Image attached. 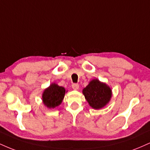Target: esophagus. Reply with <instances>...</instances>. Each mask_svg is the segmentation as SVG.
Instances as JSON below:
<instances>
[{"instance_id": "obj_1", "label": "esophagus", "mask_w": 150, "mask_h": 150, "mask_svg": "<svg viewBox=\"0 0 150 150\" xmlns=\"http://www.w3.org/2000/svg\"><path fill=\"white\" fill-rule=\"evenodd\" d=\"M72 88H73L74 90H77L79 89V85L78 84H73L72 85Z\"/></svg>"}]
</instances>
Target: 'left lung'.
I'll use <instances>...</instances> for the list:
<instances>
[{
    "label": "left lung",
    "instance_id": "left-lung-1",
    "mask_svg": "<svg viewBox=\"0 0 150 150\" xmlns=\"http://www.w3.org/2000/svg\"><path fill=\"white\" fill-rule=\"evenodd\" d=\"M82 93L89 106L94 109H99L106 106L112 96L111 89L97 79L90 81L83 89Z\"/></svg>",
    "mask_w": 150,
    "mask_h": 150
}]
</instances>
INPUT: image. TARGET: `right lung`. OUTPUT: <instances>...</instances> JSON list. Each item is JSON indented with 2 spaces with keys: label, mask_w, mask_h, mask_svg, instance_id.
I'll list each match as a JSON object with an SVG mask.
<instances>
[{
  "label": "right lung",
  "mask_w": 150,
  "mask_h": 150,
  "mask_svg": "<svg viewBox=\"0 0 150 150\" xmlns=\"http://www.w3.org/2000/svg\"><path fill=\"white\" fill-rule=\"evenodd\" d=\"M65 92L66 91L64 87L58 86L56 83H52L43 92V103L49 108H56L62 103Z\"/></svg>",
  "instance_id": "add662e5"
}]
</instances>
